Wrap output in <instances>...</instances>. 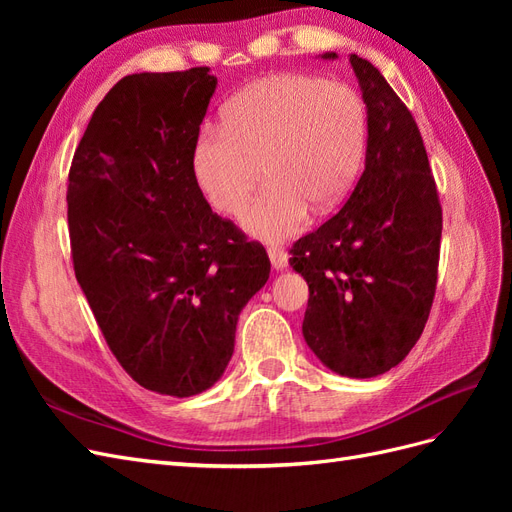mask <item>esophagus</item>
<instances>
[{
    "instance_id": "obj_1",
    "label": "esophagus",
    "mask_w": 512,
    "mask_h": 512,
    "mask_svg": "<svg viewBox=\"0 0 512 512\" xmlns=\"http://www.w3.org/2000/svg\"><path fill=\"white\" fill-rule=\"evenodd\" d=\"M267 252H269V258H271V265L277 271H282V269L288 267V254L284 252V247L271 243V245H267Z\"/></svg>"
}]
</instances>
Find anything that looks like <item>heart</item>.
Wrapping results in <instances>:
<instances>
[{
    "instance_id": "b5f03b06",
    "label": "heart",
    "mask_w": 512,
    "mask_h": 512,
    "mask_svg": "<svg viewBox=\"0 0 512 512\" xmlns=\"http://www.w3.org/2000/svg\"><path fill=\"white\" fill-rule=\"evenodd\" d=\"M365 111L356 91L309 74H271L243 87L222 111V128L198 134L192 168L213 209L243 215L250 235L282 241L297 235L312 207L342 203L361 168Z\"/></svg>"
}]
</instances>
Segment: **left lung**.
Wrapping results in <instances>:
<instances>
[{"label": "left lung", "instance_id": "1", "mask_svg": "<svg viewBox=\"0 0 512 512\" xmlns=\"http://www.w3.org/2000/svg\"><path fill=\"white\" fill-rule=\"evenodd\" d=\"M350 64L367 104L365 168L342 209L288 252L309 288L307 346L337 374L374 378L404 361L425 329L442 207L408 106L367 59L350 55Z\"/></svg>", "mask_w": 512, "mask_h": 512}]
</instances>
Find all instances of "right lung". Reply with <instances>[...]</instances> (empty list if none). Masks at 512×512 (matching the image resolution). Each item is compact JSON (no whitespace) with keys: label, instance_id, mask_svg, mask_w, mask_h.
I'll use <instances>...</instances> for the list:
<instances>
[{"label":"right lung","instance_id":"1","mask_svg":"<svg viewBox=\"0 0 512 512\" xmlns=\"http://www.w3.org/2000/svg\"><path fill=\"white\" fill-rule=\"evenodd\" d=\"M215 85L207 66L123 76L68 173L76 280L119 365L160 395L220 380L241 309L271 271L265 247L213 213L194 177Z\"/></svg>","mask_w":512,"mask_h":512}]
</instances>
